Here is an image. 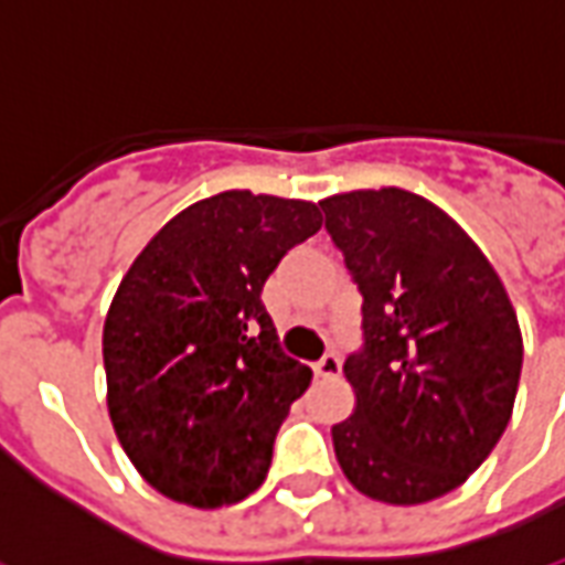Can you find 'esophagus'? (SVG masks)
Instances as JSON below:
<instances>
[{
    "label": "esophagus",
    "mask_w": 565,
    "mask_h": 565,
    "mask_svg": "<svg viewBox=\"0 0 565 565\" xmlns=\"http://www.w3.org/2000/svg\"><path fill=\"white\" fill-rule=\"evenodd\" d=\"M342 373V361H339L337 354H323L321 361L315 364V376L321 379H337Z\"/></svg>",
    "instance_id": "34e87169"
}]
</instances>
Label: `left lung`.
<instances>
[{
	"mask_svg": "<svg viewBox=\"0 0 565 565\" xmlns=\"http://www.w3.org/2000/svg\"><path fill=\"white\" fill-rule=\"evenodd\" d=\"M364 296V349L342 373L354 413L333 425L349 483L385 504L461 487L511 422L523 337L502 278L471 235L406 189L321 201Z\"/></svg>",
	"mask_w": 565,
	"mask_h": 565,
	"instance_id": "left-lung-1",
	"label": "left lung"
}]
</instances>
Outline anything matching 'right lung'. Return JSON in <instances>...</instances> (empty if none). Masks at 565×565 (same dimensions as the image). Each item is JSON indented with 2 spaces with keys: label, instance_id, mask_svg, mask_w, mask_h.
I'll list each match as a JSON object with an SVG mask.
<instances>
[{
  "label": "right lung",
  "instance_id": "right-lung-1",
  "mask_svg": "<svg viewBox=\"0 0 565 565\" xmlns=\"http://www.w3.org/2000/svg\"><path fill=\"white\" fill-rule=\"evenodd\" d=\"M318 228L315 201L228 189L171 216L125 271L104 323L106 406L161 495L214 511L269 475L311 370L278 349L259 294Z\"/></svg>",
  "mask_w": 565,
  "mask_h": 565
}]
</instances>
